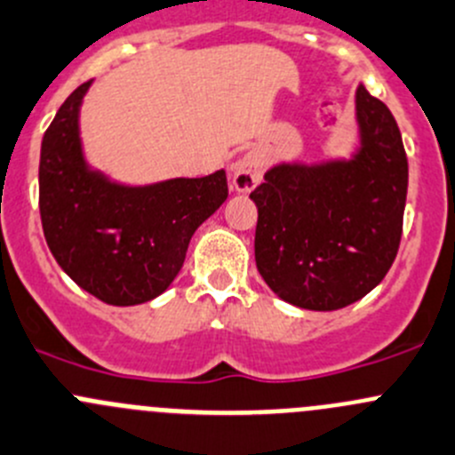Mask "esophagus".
I'll return each instance as SVG.
<instances>
[{
  "label": "esophagus",
  "mask_w": 455,
  "mask_h": 455,
  "mask_svg": "<svg viewBox=\"0 0 455 455\" xmlns=\"http://www.w3.org/2000/svg\"><path fill=\"white\" fill-rule=\"evenodd\" d=\"M264 173V157L258 151H249L233 164L231 184L237 193L253 191Z\"/></svg>",
  "instance_id": "34e87169"
}]
</instances>
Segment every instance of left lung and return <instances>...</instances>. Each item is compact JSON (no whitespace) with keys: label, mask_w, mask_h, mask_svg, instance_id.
<instances>
[{"label":"left lung","mask_w":455,"mask_h":455,"mask_svg":"<svg viewBox=\"0 0 455 455\" xmlns=\"http://www.w3.org/2000/svg\"><path fill=\"white\" fill-rule=\"evenodd\" d=\"M349 157L280 162L251 193L255 264L293 307L335 311L376 289L403 235L409 166L391 110L358 84Z\"/></svg>","instance_id":"1"}]
</instances>
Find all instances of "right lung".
<instances>
[{
  "mask_svg": "<svg viewBox=\"0 0 455 455\" xmlns=\"http://www.w3.org/2000/svg\"><path fill=\"white\" fill-rule=\"evenodd\" d=\"M91 82L60 106L42 140L39 213L46 244L66 275L113 307L164 293L188 242L228 197L227 173L122 184L84 156L79 110Z\"/></svg>",
  "mask_w": 455,
  "mask_h": 455,
  "instance_id": "obj_1",
  "label": "right lung"
}]
</instances>
